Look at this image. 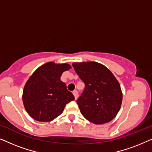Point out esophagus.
Here are the masks:
<instances>
[{"mask_svg":"<svg viewBox=\"0 0 152 152\" xmlns=\"http://www.w3.org/2000/svg\"><path fill=\"white\" fill-rule=\"evenodd\" d=\"M72 93H73V95H74L75 98V99H77V97H78V92H77V91L76 90L74 91L73 92H72Z\"/></svg>","mask_w":152,"mask_h":152,"instance_id":"1","label":"esophagus"}]
</instances>
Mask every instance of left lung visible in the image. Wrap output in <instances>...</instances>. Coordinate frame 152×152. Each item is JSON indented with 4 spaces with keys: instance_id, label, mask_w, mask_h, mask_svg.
Masks as SVG:
<instances>
[{
    "instance_id": "1",
    "label": "left lung",
    "mask_w": 152,
    "mask_h": 152,
    "mask_svg": "<svg viewBox=\"0 0 152 152\" xmlns=\"http://www.w3.org/2000/svg\"><path fill=\"white\" fill-rule=\"evenodd\" d=\"M85 84L84 92L77 100L84 117L95 124L111 121L121 107L122 92L113 74L95 61L72 64Z\"/></svg>"
}]
</instances>
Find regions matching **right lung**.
<instances>
[{
  "label": "right lung",
  "instance_id": "add662e5",
  "mask_svg": "<svg viewBox=\"0 0 152 152\" xmlns=\"http://www.w3.org/2000/svg\"><path fill=\"white\" fill-rule=\"evenodd\" d=\"M68 64L47 62L33 72L25 84L23 102L29 115L39 122H50L63 113L66 104L75 99L74 95L61 81Z\"/></svg>",
  "mask_w": 152,
  "mask_h": 152
}]
</instances>
